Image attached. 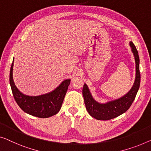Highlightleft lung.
Masks as SVG:
<instances>
[{
    "label": "left lung",
    "mask_w": 151,
    "mask_h": 151,
    "mask_svg": "<svg viewBox=\"0 0 151 151\" xmlns=\"http://www.w3.org/2000/svg\"><path fill=\"white\" fill-rule=\"evenodd\" d=\"M129 45L132 48V53H134L136 62V78L133 86L127 93L116 100L101 104L92 97L87 85L85 83L83 85V96L87 111L90 115L98 120H110L124 113L131 106L138 93L140 84V73L139 68L140 59L138 51L132 41L129 42Z\"/></svg>",
    "instance_id": "1"
}]
</instances>
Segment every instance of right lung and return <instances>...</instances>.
<instances>
[{
    "label": "right lung",
    "mask_w": 151,
    "mask_h": 151,
    "mask_svg": "<svg viewBox=\"0 0 151 151\" xmlns=\"http://www.w3.org/2000/svg\"><path fill=\"white\" fill-rule=\"evenodd\" d=\"M13 62L14 58L10 70V85L15 100L22 111L39 118H48L57 114L62 107L70 79L63 81L53 91L43 95L37 96L24 95L19 91L13 81Z\"/></svg>",
    "instance_id": "right-lung-1"
}]
</instances>
